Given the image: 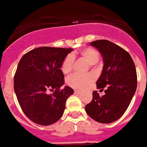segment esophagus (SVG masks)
Masks as SVG:
<instances>
[{
	"mask_svg": "<svg viewBox=\"0 0 147 147\" xmlns=\"http://www.w3.org/2000/svg\"><path fill=\"white\" fill-rule=\"evenodd\" d=\"M75 94H80L81 91L80 90H75Z\"/></svg>",
	"mask_w": 147,
	"mask_h": 147,
	"instance_id": "esophagus-1",
	"label": "esophagus"
}]
</instances>
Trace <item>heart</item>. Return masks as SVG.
Instances as JSON below:
<instances>
[{"label":"heart","mask_w":147,"mask_h":147,"mask_svg":"<svg viewBox=\"0 0 147 147\" xmlns=\"http://www.w3.org/2000/svg\"><path fill=\"white\" fill-rule=\"evenodd\" d=\"M79 56L89 65H95L99 60V53L93 48H86L79 53H73L65 57L61 66V69L65 75H68L73 69L74 58ZM94 81V77L90 75H80L74 74L67 78V84L75 89H85L90 86Z\"/></svg>","instance_id":"b5f03b06"}]
</instances>
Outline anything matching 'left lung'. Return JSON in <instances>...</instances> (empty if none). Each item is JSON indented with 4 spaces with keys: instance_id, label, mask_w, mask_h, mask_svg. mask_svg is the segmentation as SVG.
Returning a JSON list of instances; mask_svg holds the SVG:
<instances>
[{
    "instance_id": "obj_1",
    "label": "left lung",
    "mask_w": 147,
    "mask_h": 147,
    "mask_svg": "<svg viewBox=\"0 0 147 147\" xmlns=\"http://www.w3.org/2000/svg\"><path fill=\"white\" fill-rule=\"evenodd\" d=\"M103 57L104 67L97 80V88L105 90L99 96L93 91L92 101L85 107L88 115L96 121L110 123L118 120L127 109L137 87L136 67L131 55L123 48L107 40L90 42Z\"/></svg>"
}]
</instances>
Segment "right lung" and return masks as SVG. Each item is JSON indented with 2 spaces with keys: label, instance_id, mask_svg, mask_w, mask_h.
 <instances>
[{
  "label": "right lung",
  "instance_id": "obj_1",
  "mask_svg": "<svg viewBox=\"0 0 147 147\" xmlns=\"http://www.w3.org/2000/svg\"><path fill=\"white\" fill-rule=\"evenodd\" d=\"M72 50L39 47L27 52L20 59L13 88L23 112L33 123L49 125L63 115L66 101L74 90L69 86L60 89L64 83L61 66ZM48 90L53 93L49 94Z\"/></svg>",
  "mask_w": 147,
  "mask_h": 147
}]
</instances>
